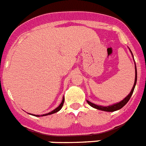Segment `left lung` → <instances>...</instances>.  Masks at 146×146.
<instances>
[{"mask_svg": "<svg viewBox=\"0 0 146 146\" xmlns=\"http://www.w3.org/2000/svg\"><path fill=\"white\" fill-rule=\"evenodd\" d=\"M132 56H133V54H132ZM137 67H136V64H135V80H134V84H133V86L131 89V91L130 92V94H128V96H126L124 100H122V101L119 102L115 103L112 105H109V106H105H105H101V105H96V104L92 103V102H90V101H88V100H87V102H88V103L91 106V107L98 109V110H101V111H108V112H113V111L119 110V109L122 108L123 106H125V105L127 104V102L129 101L130 98H131V95L133 94L134 88H135L136 83H137Z\"/></svg>", "mask_w": 146, "mask_h": 146, "instance_id": "1", "label": "left lung"}]
</instances>
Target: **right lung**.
I'll use <instances>...</instances> for the list:
<instances>
[{
    "instance_id": "right-lung-1",
    "label": "right lung",
    "mask_w": 146,
    "mask_h": 146,
    "mask_svg": "<svg viewBox=\"0 0 146 146\" xmlns=\"http://www.w3.org/2000/svg\"><path fill=\"white\" fill-rule=\"evenodd\" d=\"M64 98H63V100H62V102H61V104H60L59 105H58V107L56 108V109H54L53 111H52L51 112L48 113H46V114H43V115H41V117H44V116H47V115H50V114H52V113H55L58 112V111H59L61 109H62V106H63V104H64ZM34 116H36V117H40V115H34Z\"/></svg>"
}]
</instances>
